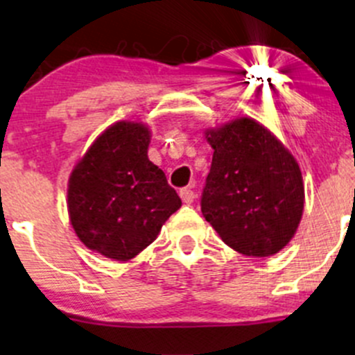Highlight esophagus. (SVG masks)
I'll return each mask as SVG.
<instances>
[{
	"label": "esophagus",
	"mask_w": 355,
	"mask_h": 355,
	"mask_svg": "<svg viewBox=\"0 0 355 355\" xmlns=\"http://www.w3.org/2000/svg\"><path fill=\"white\" fill-rule=\"evenodd\" d=\"M180 198L183 200V203H191V202L195 200L193 190H190V189H182V190H180Z\"/></svg>",
	"instance_id": "esophagus-1"
}]
</instances>
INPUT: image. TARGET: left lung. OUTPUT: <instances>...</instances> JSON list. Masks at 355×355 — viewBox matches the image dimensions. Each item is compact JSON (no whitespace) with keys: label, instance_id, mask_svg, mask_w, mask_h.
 I'll return each instance as SVG.
<instances>
[{"label":"left lung","instance_id":"8db88e82","mask_svg":"<svg viewBox=\"0 0 355 355\" xmlns=\"http://www.w3.org/2000/svg\"><path fill=\"white\" fill-rule=\"evenodd\" d=\"M214 157L202 214L227 245L252 257L274 255L294 237L304 210L295 158L252 118L207 132Z\"/></svg>","mask_w":355,"mask_h":355}]
</instances>
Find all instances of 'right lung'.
<instances>
[{"label": "right lung", "instance_id": "add662e5", "mask_svg": "<svg viewBox=\"0 0 355 355\" xmlns=\"http://www.w3.org/2000/svg\"><path fill=\"white\" fill-rule=\"evenodd\" d=\"M150 132L118 121L105 130L73 170L68 211L81 242L113 260L140 254L182 207L165 173L148 160Z\"/></svg>", "mask_w": 355, "mask_h": 355}]
</instances>
